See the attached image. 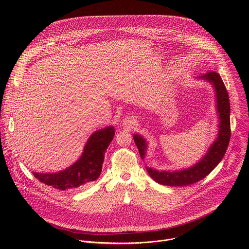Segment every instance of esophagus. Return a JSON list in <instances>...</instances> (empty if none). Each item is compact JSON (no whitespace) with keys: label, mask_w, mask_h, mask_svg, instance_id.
<instances>
[{"label":"esophagus","mask_w":249,"mask_h":249,"mask_svg":"<svg viewBox=\"0 0 249 249\" xmlns=\"http://www.w3.org/2000/svg\"><path fill=\"white\" fill-rule=\"evenodd\" d=\"M135 119L134 118H132V117H128V118H126V119H124V121H123V125L124 126V127H127V128H131L132 126H134V124H135Z\"/></svg>","instance_id":"esophagus-1"}]
</instances>
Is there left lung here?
Instances as JSON below:
<instances>
[{"instance_id": "left-lung-1", "label": "left lung", "mask_w": 249, "mask_h": 249, "mask_svg": "<svg viewBox=\"0 0 249 249\" xmlns=\"http://www.w3.org/2000/svg\"><path fill=\"white\" fill-rule=\"evenodd\" d=\"M200 78L211 82L215 90L216 98V109L219 118V129L216 140L210 146L206 155L201 160L189 169H184L176 172H159L157 170L147 168L146 171L150 178L159 184L166 186H188L198 182L199 180L206 178L218 163L223 158L228 143L230 141L231 129H230V104L228 93L220 75L215 71H209ZM140 155L143 159L144 151L146 149V142L140 135L135 134L133 136Z\"/></svg>"}]
</instances>
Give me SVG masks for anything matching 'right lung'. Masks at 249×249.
I'll use <instances>...</instances> for the list:
<instances>
[{"mask_svg":"<svg viewBox=\"0 0 249 249\" xmlns=\"http://www.w3.org/2000/svg\"><path fill=\"white\" fill-rule=\"evenodd\" d=\"M114 135L113 126L95 131L86 142L80 158L71 167L55 174L34 173L35 178L62 191L77 189L97 180L102 173L105 153Z\"/></svg>","mask_w":249,"mask_h":249,"instance_id":"right-lung-1","label":"right lung"}]
</instances>
